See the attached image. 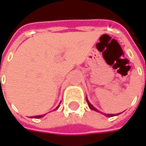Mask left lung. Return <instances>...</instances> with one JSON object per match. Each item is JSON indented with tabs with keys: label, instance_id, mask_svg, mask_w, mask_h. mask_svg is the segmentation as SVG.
<instances>
[{
	"label": "left lung",
	"instance_id": "8db88e82",
	"mask_svg": "<svg viewBox=\"0 0 146 146\" xmlns=\"http://www.w3.org/2000/svg\"><path fill=\"white\" fill-rule=\"evenodd\" d=\"M86 102H87V103H88V106H89V107L91 109V110H93V111H97V112H100V113H102V111H100L99 110H97L93 105H91V103L89 102V100L87 99V97H86ZM102 114H104L105 116H106V117H114V116H117V115H119L120 113H117V115L116 114H106V113H102Z\"/></svg>",
	"mask_w": 146,
	"mask_h": 146
}]
</instances>
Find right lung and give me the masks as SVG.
I'll return each instance as SVG.
<instances>
[{"label":"right lung","mask_w":146,"mask_h":146,"mask_svg":"<svg viewBox=\"0 0 146 146\" xmlns=\"http://www.w3.org/2000/svg\"><path fill=\"white\" fill-rule=\"evenodd\" d=\"M58 107H59V106H56V108L55 110H56ZM44 115H45V114H44V115H40V116H35V117H35V118H41V117H44Z\"/></svg>","instance_id":"1"}]
</instances>
